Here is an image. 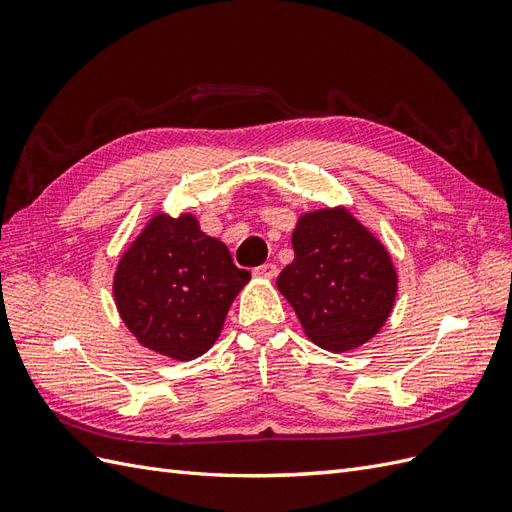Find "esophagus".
Returning a JSON list of instances; mask_svg holds the SVG:
<instances>
[{
  "mask_svg": "<svg viewBox=\"0 0 512 512\" xmlns=\"http://www.w3.org/2000/svg\"><path fill=\"white\" fill-rule=\"evenodd\" d=\"M275 275H277V267L273 262H267V265L254 269V277H258V280H275Z\"/></svg>",
  "mask_w": 512,
  "mask_h": 512,
  "instance_id": "obj_1",
  "label": "esophagus"
}]
</instances>
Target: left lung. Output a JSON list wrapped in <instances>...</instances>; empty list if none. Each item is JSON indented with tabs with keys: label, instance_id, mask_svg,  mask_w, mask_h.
I'll return each instance as SVG.
<instances>
[{
	"label": "left lung",
	"instance_id": "1",
	"mask_svg": "<svg viewBox=\"0 0 512 512\" xmlns=\"http://www.w3.org/2000/svg\"><path fill=\"white\" fill-rule=\"evenodd\" d=\"M294 260L277 277L303 333L329 352H348L389 320L399 277L384 243L344 207L299 215Z\"/></svg>",
	"mask_w": 512,
	"mask_h": 512
}]
</instances>
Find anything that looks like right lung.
<instances>
[{
    "label": "right lung",
    "instance_id": "obj_1",
    "mask_svg": "<svg viewBox=\"0 0 512 512\" xmlns=\"http://www.w3.org/2000/svg\"><path fill=\"white\" fill-rule=\"evenodd\" d=\"M250 282L228 247L190 211H156L121 254L113 297L136 342L173 361H194L220 337L228 309Z\"/></svg>",
    "mask_w": 512,
    "mask_h": 512
}]
</instances>
